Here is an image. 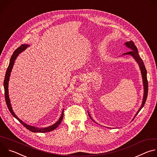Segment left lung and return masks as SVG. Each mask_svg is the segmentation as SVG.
Returning <instances> with one entry per match:
<instances>
[{
  "instance_id": "8db88e82",
  "label": "left lung",
  "mask_w": 157,
  "mask_h": 157,
  "mask_svg": "<svg viewBox=\"0 0 157 157\" xmlns=\"http://www.w3.org/2000/svg\"><path fill=\"white\" fill-rule=\"evenodd\" d=\"M125 45L130 50V52L124 53L122 55H130L133 58V59L136 60V61L138 63L140 70L141 71V75H142V81H143V84H144V97H143V100H142V105L140 107V109L138 110V111L137 112V113L136 114L135 116H134L133 119L135 118V117L138 114V113L140 112V110L143 108L147 98V95H148V81H147V70L145 69V67L144 65V63L142 59V58H140V56H139V53H138V50L137 48L136 47V46L134 44V43L132 41L130 40L128 41H126L124 43ZM88 114L89 117H90L94 122V121L91 118L90 114H89V112H87Z\"/></svg>"
}]
</instances>
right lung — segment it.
Instances as JSON below:
<instances>
[{"instance_id":"1","label":"right lung","mask_w":157,"mask_h":157,"mask_svg":"<svg viewBox=\"0 0 157 157\" xmlns=\"http://www.w3.org/2000/svg\"><path fill=\"white\" fill-rule=\"evenodd\" d=\"M29 46L30 45H29V44H21L20 47H19L18 48H17L15 50V52H13L12 56L10 58L9 65L8 66L7 71H6V73L4 82V91H5L6 101V104H7V105L8 107V109H9V111L10 112V113L12 114V115L15 119H17L26 128H27L28 130H29L30 131H31L32 132H42V133L48 132H50V131H52V130H55L61 124V121L63 120V111H64V109L62 111V113H61V115L59 119L54 124H53V125H50L49 127H35V126L30 125L25 123L24 122L22 121L21 119H20L16 116V114H15V113H14L13 109H12V105L10 104V101L9 96V79H10V73H11L12 70L13 68V66L15 61L16 58H17V56H18V55L20 54L22 52H24V50H25L27 48V47H29Z\"/></svg>"}]
</instances>
